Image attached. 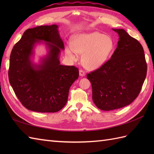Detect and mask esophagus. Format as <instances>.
Segmentation results:
<instances>
[{
	"instance_id": "esophagus-1",
	"label": "esophagus",
	"mask_w": 154,
	"mask_h": 154,
	"mask_svg": "<svg viewBox=\"0 0 154 154\" xmlns=\"http://www.w3.org/2000/svg\"><path fill=\"white\" fill-rule=\"evenodd\" d=\"M79 75L81 77H84L85 75V72L83 70L80 69L79 70Z\"/></svg>"
}]
</instances>
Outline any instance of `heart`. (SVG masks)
Listing matches in <instances>:
<instances>
[{
	"label": "heart",
	"instance_id": "heart-1",
	"mask_svg": "<svg viewBox=\"0 0 154 154\" xmlns=\"http://www.w3.org/2000/svg\"><path fill=\"white\" fill-rule=\"evenodd\" d=\"M114 46V41L109 35L99 32L81 34L74 37L71 46L68 45L65 53L73 60L76 58V53L82 54L81 60L84 67L94 70L106 63Z\"/></svg>",
	"mask_w": 154,
	"mask_h": 154
}]
</instances>
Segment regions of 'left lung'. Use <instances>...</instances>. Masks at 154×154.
<instances>
[{
  "instance_id": "left-lung-1",
  "label": "left lung",
  "mask_w": 154,
  "mask_h": 154,
  "mask_svg": "<svg viewBox=\"0 0 154 154\" xmlns=\"http://www.w3.org/2000/svg\"><path fill=\"white\" fill-rule=\"evenodd\" d=\"M113 30L119 35L114 54L103 66L87 75L94 104L106 111L131 104L140 94L147 73L142 45L123 29Z\"/></svg>"
}]
</instances>
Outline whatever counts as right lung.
I'll return each mask as SVG.
<instances>
[{"mask_svg":"<svg viewBox=\"0 0 154 154\" xmlns=\"http://www.w3.org/2000/svg\"><path fill=\"white\" fill-rule=\"evenodd\" d=\"M57 28L53 24L28 29L12 50L10 83L22 105L30 110H60L67 103L71 85L79 77L77 67L60 64L59 57L64 44ZM41 41L45 42L48 54L35 65L30 58L35 45Z\"/></svg>","mask_w":154,"mask_h":154,"instance_id":"add662e5","label":"right lung"}]
</instances>
